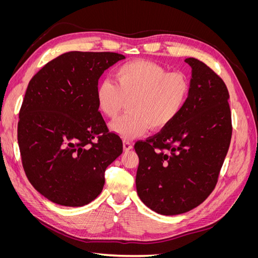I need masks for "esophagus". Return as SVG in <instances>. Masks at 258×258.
Returning <instances> with one entry per match:
<instances>
[{"mask_svg": "<svg viewBox=\"0 0 258 258\" xmlns=\"http://www.w3.org/2000/svg\"><path fill=\"white\" fill-rule=\"evenodd\" d=\"M132 147H134L132 143L130 141H127V140H124V141H123V150L124 151H129V150H131Z\"/></svg>", "mask_w": 258, "mask_h": 258, "instance_id": "obj_1", "label": "esophagus"}]
</instances>
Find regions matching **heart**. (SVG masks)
<instances>
[{
    "instance_id": "obj_1",
    "label": "heart",
    "mask_w": 258,
    "mask_h": 258,
    "mask_svg": "<svg viewBox=\"0 0 258 258\" xmlns=\"http://www.w3.org/2000/svg\"><path fill=\"white\" fill-rule=\"evenodd\" d=\"M115 83L105 79L96 87L99 111L116 118L129 103V113L113 121L111 128L122 139H134L166 128L181 114L188 101L190 82L183 72H167L148 60L129 61L114 72Z\"/></svg>"
}]
</instances>
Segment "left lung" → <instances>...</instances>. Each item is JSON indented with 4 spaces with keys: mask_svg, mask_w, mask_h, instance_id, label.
I'll return each instance as SVG.
<instances>
[{
    "mask_svg": "<svg viewBox=\"0 0 258 258\" xmlns=\"http://www.w3.org/2000/svg\"><path fill=\"white\" fill-rule=\"evenodd\" d=\"M185 62L192 73L184 110L158 134L135 144L138 195L162 215L185 213L209 197L232 134L224 81L198 59L186 58Z\"/></svg>",
    "mask_w": 258,
    "mask_h": 258,
    "instance_id": "left-lung-1",
    "label": "left lung"
}]
</instances>
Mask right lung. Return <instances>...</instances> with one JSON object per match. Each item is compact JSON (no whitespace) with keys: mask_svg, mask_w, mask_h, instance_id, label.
I'll use <instances>...</instances> for the list:
<instances>
[{"mask_svg":"<svg viewBox=\"0 0 258 258\" xmlns=\"http://www.w3.org/2000/svg\"><path fill=\"white\" fill-rule=\"evenodd\" d=\"M124 59L117 52L69 51L32 79L19 111L17 138L29 182L45 198L66 207L95 200L106 168L122 153L96 101L106 69Z\"/></svg>","mask_w":258,"mask_h":258,"instance_id":"add662e5","label":"right lung"}]
</instances>
